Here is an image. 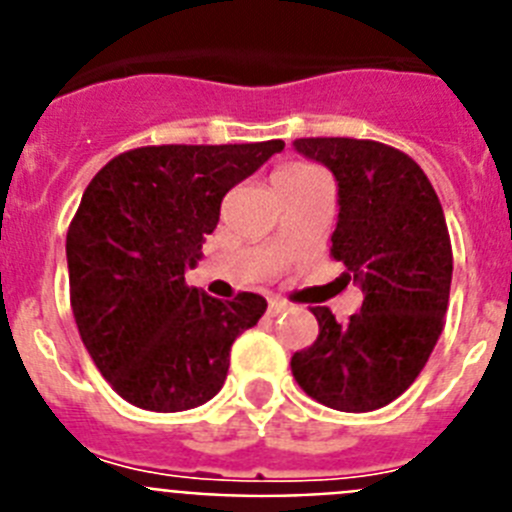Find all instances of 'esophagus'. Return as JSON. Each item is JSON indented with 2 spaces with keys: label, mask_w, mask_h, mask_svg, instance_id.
<instances>
[{
  "label": "esophagus",
  "mask_w": 512,
  "mask_h": 512,
  "mask_svg": "<svg viewBox=\"0 0 512 512\" xmlns=\"http://www.w3.org/2000/svg\"><path fill=\"white\" fill-rule=\"evenodd\" d=\"M289 305L284 300H279V297H271L269 300V315L271 318H277V315H282V312H287Z\"/></svg>",
  "instance_id": "obj_1"
}]
</instances>
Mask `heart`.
Listing matches in <instances>:
<instances>
[{
  "mask_svg": "<svg viewBox=\"0 0 512 512\" xmlns=\"http://www.w3.org/2000/svg\"><path fill=\"white\" fill-rule=\"evenodd\" d=\"M320 174L318 169H312L310 164H287L277 171L274 179H307V176Z\"/></svg>",
  "mask_w": 512,
  "mask_h": 512,
  "instance_id": "b5f03b06",
  "label": "heart"
}]
</instances>
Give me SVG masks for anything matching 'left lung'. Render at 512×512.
Listing matches in <instances>:
<instances>
[{"instance_id":"obj_1","label":"left lung","mask_w":512,"mask_h":512,"mask_svg":"<svg viewBox=\"0 0 512 512\" xmlns=\"http://www.w3.org/2000/svg\"><path fill=\"white\" fill-rule=\"evenodd\" d=\"M292 146L336 176L330 253L364 292L343 325L328 307H312L318 341L292 356V374L312 400L369 413L408 390L441 336L454 271L446 217L428 176L397 148L356 138Z\"/></svg>"}]
</instances>
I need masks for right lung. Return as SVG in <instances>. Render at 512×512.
Wrapping results in <instances>:
<instances>
[{
	"label": "right lung",
	"instance_id": "add662e5",
	"mask_svg": "<svg viewBox=\"0 0 512 512\" xmlns=\"http://www.w3.org/2000/svg\"><path fill=\"white\" fill-rule=\"evenodd\" d=\"M284 148L146 146L120 153L89 182L66 235L71 310L102 377L153 413L197 408L220 392L230 346L266 312L241 292L217 300L187 287L223 197Z\"/></svg>",
	"mask_w": 512,
	"mask_h": 512
}]
</instances>
